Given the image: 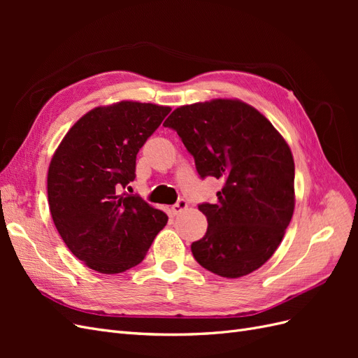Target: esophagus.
<instances>
[{
	"mask_svg": "<svg viewBox=\"0 0 358 358\" xmlns=\"http://www.w3.org/2000/svg\"><path fill=\"white\" fill-rule=\"evenodd\" d=\"M188 208V203H187V200H183V199H180V200H178L175 204L171 206V213L173 215H179L180 212H183Z\"/></svg>",
	"mask_w": 358,
	"mask_h": 358,
	"instance_id": "34e87169",
	"label": "esophagus"
}]
</instances>
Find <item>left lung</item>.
<instances>
[{
    "label": "left lung",
    "mask_w": 358,
    "mask_h": 358,
    "mask_svg": "<svg viewBox=\"0 0 358 358\" xmlns=\"http://www.w3.org/2000/svg\"><path fill=\"white\" fill-rule=\"evenodd\" d=\"M164 127L175 129L201 179L224 185L201 203L208 231L191 245L197 263L241 278L273 255L294 212V159L275 127L246 103L213 100L182 106Z\"/></svg>",
    "instance_id": "left-lung-1"
}]
</instances>
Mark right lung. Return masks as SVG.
Returning a JSON list of instances; mask_svg holds the SVG:
<instances>
[{"mask_svg": "<svg viewBox=\"0 0 358 358\" xmlns=\"http://www.w3.org/2000/svg\"><path fill=\"white\" fill-rule=\"evenodd\" d=\"M170 107L121 101L82 116L62 138L48 173L53 224L76 258L100 273H121L145 258L167 215L137 194L140 148Z\"/></svg>", "mask_w": 358, "mask_h": 358, "instance_id": "1", "label": "right lung"}]
</instances>
